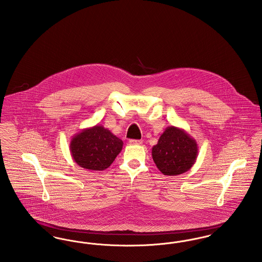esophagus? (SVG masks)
Returning a JSON list of instances; mask_svg holds the SVG:
<instances>
[{
  "label": "esophagus",
  "mask_w": 262,
  "mask_h": 262,
  "mask_svg": "<svg viewBox=\"0 0 262 262\" xmlns=\"http://www.w3.org/2000/svg\"><path fill=\"white\" fill-rule=\"evenodd\" d=\"M128 142L130 145H140L142 143V141L139 139H130Z\"/></svg>",
  "instance_id": "1"
}]
</instances>
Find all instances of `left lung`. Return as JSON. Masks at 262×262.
Returning a JSON list of instances; mask_svg holds the SVG:
<instances>
[{
    "instance_id": "obj_1",
    "label": "left lung",
    "mask_w": 262,
    "mask_h": 262,
    "mask_svg": "<svg viewBox=\"0 0 262 262\" xmlns=\"http://www.w3.org/2000/svg\"><path fill=\"white\" fill-rule=\"evenodd\" d=\"M196 140L183 128L168 126L156 145L152 147V158L163 174L177 176L187 172L196 161Z\"/></svg>"
}]
</instances>
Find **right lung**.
<instances>
[{
	"instance_id": "obj_1",
	"label": "right lung",
	"mask_w": 262,
	"mask_h": 262,
	"mask_svg": "<svg viewBox=\"0 0 262 262\" xmlns=\"http://www.w3.org/2000/svg\"><path fill=\"white\" fill-rule=\"evenodd\" d=\"M123 144L108 128L96 125L75 135L70 143V151L79 167L90 171H103L114 162L123 149Z\"/></svg>"
}]
</instances>
